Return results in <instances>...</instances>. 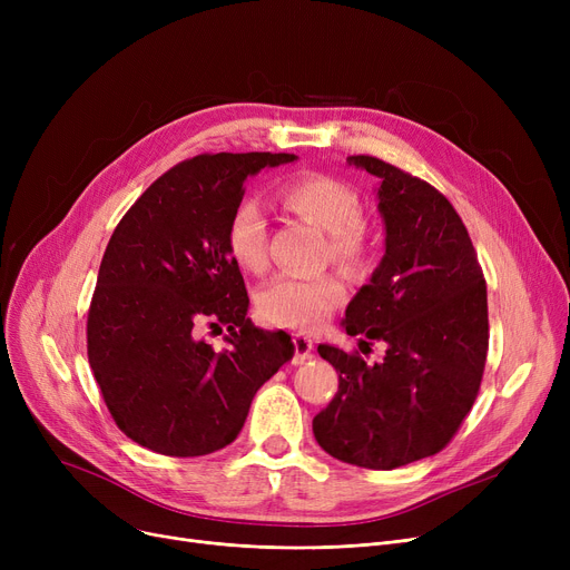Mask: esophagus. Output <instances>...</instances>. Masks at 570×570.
Segmentation results:
<instances>
[{
    "label": "esophagus",
    "instance_id": "1",
    "mask_svg": "<svg viewBox=\"0 0 570 570\" xmlns=\"http://www.w3.org/2000/svg\"><path fill=\"white\" fill-rule=\"evenodd\" d=\"M293 346H295V355H293V363H295V365H303L305 361H309L312 351H314L312 337L297 333V335H293Z\"/></svg>",
    "mask_w": 570,
    "mask_h": 570
}]
</instances>
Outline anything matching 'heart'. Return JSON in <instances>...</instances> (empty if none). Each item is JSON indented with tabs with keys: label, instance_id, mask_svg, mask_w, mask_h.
<instances>
[{
	"label": "heart",
	"instance_id": "1",
	"mask_svg": "<svg viewBox=\"0 0 570 570\" xmlns=\"http://www.w3.org/2000/svg\"><path fill=\"white\" fill-rule=\"evenodd\" d=\"M279 200L295 213L327 233V252L344 267H363L370 258V235L363 226V203L357 191L331 175H303L279 187ZM226 245L233 261L258 273L267 263V219L258 200H239L226 226ZM346 286L333 275L297 277L277 275L256 297L265 321L286 327L314 331L323 325L344 301Z\"/></svg>",
	"mask_w": 570,
	"mask_h": 570
}]
</instances>
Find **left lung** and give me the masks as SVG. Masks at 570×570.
<instances>
[{
    "mask_svg": "<svg viewBox=\"0 0 570 570\" xmlns=\"http://www.w3.org/2000/svg\"><path fill=\"white\" fill-rule=\"evenodd\" d=\"M348 164L379 177L385 254L346 307V335L381 342V363L318 344L340 387L314 436L346 464L391 471L451 443L488 361V286L471 237L441 191L370 155Z\"/></svg>",
    "mask_w": 570,
    "mask_h": 570,
    "instance_id": "left-lung-1",
    "label": "left lung"
}]
</instances>
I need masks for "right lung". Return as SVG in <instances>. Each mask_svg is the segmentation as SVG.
<instances>
[{"instance_id": "right-lung-1", "label": "right lung", "mask_w": 570, "mask_h": 570, "mask_svg": "<svg viewBox=\"0 0 570 570\" xmlns=\"http://www.w3.org/2000/svg\"><path fill=\"white\" fill-rule=\"evenodd\" d=\"M295 155H198L145 189L117 224L87 314V357L117 428L159 455L198 458L243 430L258 387L293 357L286 333L247 318L226 245L245 179ZM226 324L230 350L195 337Z\"/></svg>"}]
</instances>
